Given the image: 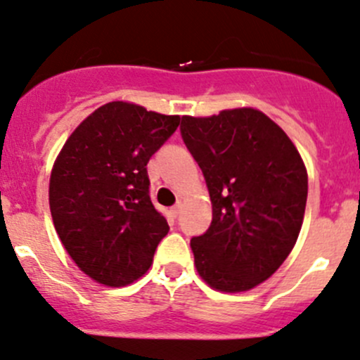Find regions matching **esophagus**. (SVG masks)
I'll list each match as a JSON object with an SVG mask.
<instances>
[{"label": "esophagus", "mask_w": 360, "mask_h": 360, "mask_svg": "<svg viewBox=\"0 0 360 360\" xmlns=\"http://www.w3.org/2000/svg\"><path fill=\"white\" fill-rule=\"evenodd\" d=\"M181 209H183V203H181V202H177L176 205H174L172 209H170V212H172V216H174V217H177V216H179Z\"/></svg>", "instance_id": "34e87169"}]
</instances>
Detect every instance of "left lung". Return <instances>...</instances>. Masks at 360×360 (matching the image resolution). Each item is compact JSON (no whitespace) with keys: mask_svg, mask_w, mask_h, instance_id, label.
Instances as JSON below:
<instances>
[{"mask_svg":"<svg viewBox=\"0 0 360 360\" xmlns=\"http://www.w3.org/2000/svg\"><path fill=\"white\" fill-rule=\"evenodd\" d=\"M181 134L212 203L209 230L191 238L198 275L216 291H249L296 244L308 195L303 158L288 134L254 108L183 116Z\"/></svg>","mask_w":360,"mask_h":360,"instance_id":"8db88e82","label":"left lung"}]
</instances>
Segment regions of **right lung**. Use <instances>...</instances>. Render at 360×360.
<instances>
[{
	"mask_svg": "<svg viewBox=\"0 0 360 360\" xmlns=\"http://www.w3.org/2000/svg\"><path fill=\"white\" fill-rule=\"evenodd\" d=\"M139 104L112 101L90 112L53 162V226L76 266L108 288L150 270L167 219L150 198L148 162L179 125Z\"/></svg>",
	"mask_w": 360,
	"mask_h": 360,
	"instance_id": "obj_1",
	"label": "right lung"
}]
</instances>
